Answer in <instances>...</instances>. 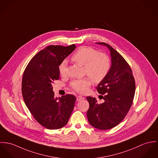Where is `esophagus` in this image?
Masks as SVG:
<instances>
[{"label":"esophagus","mask_w":158,"mask_h":158,"mask_svg":"<svg viewBox=\"0 0 158 158\" xmlns=\"http://www.w3.org/2000/svg\"><path fill=\"white\" fill-rule=\"evenodd\" d=\"M83 99H84V98L82 97V96H77V98H76L77 101H81V100H83Z\"/></svg>","instance_id":"1"}]
</instances>
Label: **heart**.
I'll use <instances>...</instances> for the list:
<instances>
[{"mask_svg":"<svg viewBox=\"0 0 158 158\" xmlns=\"http://www.w3.org/2000/svg\"><path fill=\"white\" fill-rule=\"evenodd\" d=\"M71 60L77 64L84 65V71L89 76L74 80L71 87L76 91L84 93L90 87L92 79L95 82L103 81L110 69L109 57L103 53L88 47L79 48L71 56ZM59 71L62 76L67 73V63L63 61L59 66Z\"/></svg>","mask_w":158,"mask_h":158,"instance_id":"1","label":"heart"}]
</instances>
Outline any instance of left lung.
Wrapping results in <instances>:
<instances>
[{
  "label": "left lung",
  "mask_w": 158,
  "mask_h": 158,
  "mask_svg": "<svg viewBox=\"0 0 158 158\" xmlns=\"http://www.w3.org/2000/svg\"><path fill=\"white\" fill-rule=\"evenodd\" d=\"M106 46L110 51L111 65L110 71L96 87L104 102L98 104L96 98L88 96V121L93 127L106 130L116 127L126 116L132 105L135 81L133 72L123 56L108 44L97 42Z\"/></svg>",
  "instance_id": "left-lung-1"
}]
</instances>
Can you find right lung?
<instances>
[{
  "label": "right lung",
  "instance_id": "add662e5",
  "mask_svg": "<svg viewBox=\"0 0 158 158\" xmlns=\"http://www.w3.org/2000/svg\"><path fill=\"white\" fill-rule=\"evenodd\" d=\"M76 48L50 45L31 59L23 72L22 93L25 104L43 127L56 130L64 127L73 112L76 97L66 94L56 98L52 84L60 77L59 66Z\"/></svg>",
  "mask_w": 158,
  "mask_h": 158
}]
</instances>
